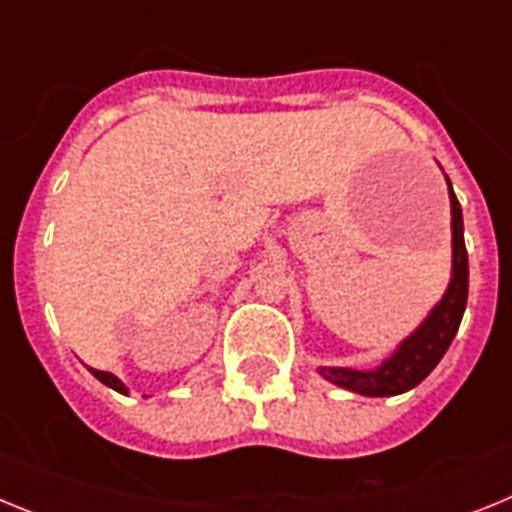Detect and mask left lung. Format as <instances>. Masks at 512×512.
Returning a JSON list of instances; mask_svg holds the SVG:
<instances>
[{"label":"left lung","instance_id":"left-lung-1","mask_svg":"<svg viewBox=\"0 0 512 512\" xmlns=\"http://www.w3.org/2000/svg\"><path fill=\"white\" fill-rule=\"evenodd\" d=\"M449 197L451 230H454V271H451L454 277H451V284L443 300L438 302L436 310L425 318V323L415 330L413 336L402 343L379 369H374V372H356V369H328V366H323L320 374L325 379L366 397L400 395V392L413 390L415 384L423 382L436 369L443 354L449 351L461 318H464V307H467L469 295V259L467 246H464V220H461V205L456 200L454 189H451V182Z\"/></svg>","mask_w":512,"mask_h":512}]
</instances>
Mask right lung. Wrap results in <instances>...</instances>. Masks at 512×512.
Here are the masks:
<instances>
[{
	"instance_id": "1",
	"label": "right lung",
	"mask_w": 512,
	"mask_h": 512,
	"mask_svg": "<svg viewBox=\"0 0 512 512\" xmlns=\"http://www.w3.org/2000/svg\"><path fill=\"white\" fill-rule=\"evenodd\" d=\"M92 374H94V377L99 379V382H104V384H107V387H112V390L122 392V395H125V392H128V390H125V384H122L120 379L115 377V374H110V372H99V369H92Z\"/></svg>"
}]
</instances>
